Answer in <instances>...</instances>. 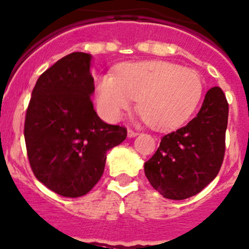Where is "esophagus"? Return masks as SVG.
Returning a JSON list of instances; mask_svg holds the SVG:
<instances>
[{
  "label": "esophagus",
  "mask_w": 249,
  "mask_h": 249,
  "mask_svg": "<svg viewBox=\"0 0 249 249\" xmlns=\"http://www.w3.org/2000/svg\"><path fill=\"white\" fill-rule=\"evenodd\" d=\"M136 136H138V132H136V131H133V130H127V137L133 138V137H136Z\"/></svg>",
  "instance_id": "obj_1"
}]
</instances>
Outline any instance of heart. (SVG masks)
Returning <instances> with one entry per match:
<instances>
[{
  "instance_id": "b5f03b06",
  "label": "heart",
  "mask_w": 249,
  "mask_h": 249,
  "mask_svg": "<svg viewBox=\"0 0 249 249\" xmlns=\"http://www.w3.org/2000/svg\"><path fill=\"white\" fill-rule=\"evenodd\" d=\"M203 83L195 71L165 61L127 64L117 75L104 74L97 84V104L108 120H118L138 100L146 123L170 129L187 122L197 108Z\"/></svg>"
}]
</instances>
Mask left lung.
Returning <instances> with one entry per match:
<instances>
[{
  "mask_svg": "<svg viewBox=\"0 0 249 249\" xmlns=\"http://www.w3.org/2000/svg\"><path fill=\"white\" fill-rule=\"evenodd\" d=\"M228 103L220 87L207 92L200 111L184 125L160 139L144 164L146 178L163 197L185 200L216 177L225 157Z\"/></svg>",
  "mask_w": 249,
  "mask_h": 249,
  "instance_id": "8db88e82",
  "label": "left lung"
}]
</instances>
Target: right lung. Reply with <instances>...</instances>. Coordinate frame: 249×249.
Returning <instances> with one entry per match:
<instances>
[{"label":"right lung","instance_id":"1","mask_svg":"<svg viewBox=\"0 0 249 249\" xmlns=\"http://www.w3.org/2000/svg\"><path fill=\"white\" fill-rule=\"evenodd\" d=\"M92 55L74 52L37 79L24 122L27 155L35 177L65 197L89 193L105 169L106 152L126 138L119 125L94 111Z\"/></svg>","mask_w":249,"mask_h":249}]
</instances>
